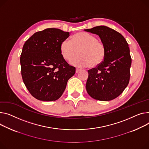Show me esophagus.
<instances>
[{
	"label": "esophagus",
	"instance_id": "obj_1",
	"mask_svg": "<svg viewBox=\"0 0 149 149\" xmlns=\"http://www.w3.org/2000/svg\"><path fill=\"white\" fill-rule=\"evenodd\" d=\"M80 71H81V69H80V68H76V73H78Z\"/></svg>",
	"mask_w": 149,
	"mask_h": 149
}]
</instances>
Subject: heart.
Segmentation results:
<instances>
[{"label": "heart", "instance_id": "heart-1", "mask_svg": "<svg viewBox=\"0 0 149 149\" xmlns=\"http://www.w3.org/2000/svg\"><path fill=\"white\" fill-rule=\"evenodd\" d=\"M78 50L80 54L72 59L71 63L80 66L95 67L103 62L106 54L104 44L95 36L84 32L74 35L71 41L65 39L61 43V54L66 61H70Z\"/></svg>", "mask_w": 149, "mask_h": 149}]
</instances>
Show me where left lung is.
<instances>
[{
  "mask_svg": "<svg viewBox=\"0 0 149 149\" xmlns=\"http://www.w3.org/2000/svg\"><path fill=\"white\" fill-rule=\"evenodd\" d=\"M84 31L100 36L106 51L103 62L88 70L86 91L95 100H113L123 92L130 82L132 59L128 44L120 33L105 26Z\"/></svg>",
  "mask_w": 149,
  "mask_h": 149,
  "instance_id": "obj_1",
  "label": "left lung"
}]
</instances>
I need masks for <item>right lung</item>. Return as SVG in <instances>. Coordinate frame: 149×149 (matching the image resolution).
Wrapping results in <instances>:
<instances>
[{
  "mask_svg": "<svg viewBox=\"0 0 149 149\" xmlns=\"http://www.w3.org/2000/svg\"><path fill=\"white\" fill-rule=\"evenodd\" d=\"M69 32L55 28L35 33L24 43L20 57L23 82L34 97L42 101H56L65 91L67 82L75 73L61 52Z\"/></svg>",
  "mask_w": 149,
  "mask_h": 149,
  "instance_id": "obj_1",
  "label": "right lung"
}]
</instances>
